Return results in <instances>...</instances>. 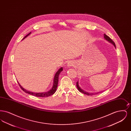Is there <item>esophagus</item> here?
<instances>
[{
	"label": "esophagus",
	"mask_w": 131,
	"mask_h": 131,
	"mask_svg": "<svg viewBox=\"0 0 131 131\" xmlns=\"http://www.w3.org/2000/svg\"><path fill=\"white\" fill-rule=\"evenodd\" d=\"M73 63L72 62V61H69L67 63V67H71V66H73Z\"/></svg>",
	"instance_id": "34e87169"
}]
</instances>
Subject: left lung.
Listing matches in <instances>:
<instances>
[{"label": "left lung", "mask_w": 131, "mask_h": 131, "mask_svg": "<svg viewBox=\"0 0 131 131\" xmlns=\"http://www.w3.org/2000/svg\"><path fill=\"white\" fill-rule=\"evenodd\" d=\"M104 38L106 39V40L108 42H109L110 43H111V44H112L115 47V48H116V46H115V44L114 43V42L112 41V40L108 36H107L105 34H104ZM77 87L78 88V89L79 90V91L81 92L82 93L84 94H86L87 95H95V94H97L101 92H95V93H89V92H87L86 91L83 90V89H82L81 87L79 86V81H78V82H77Z\"/></svg>", "instance_id": "1"}]
</instances>
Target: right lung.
I'll return each instance as SVG.
<instances>
[{
  "label": "right lung",
  "mask_w": 131,
  "mask_h": 131,
  "mask_svg": "<svg viewBox=\"0 0 131 131\" xmlns=\"http://www.w3.org/2000/svg\"><path fill=\"white\" fill-rule=\"evenodd\" d=\"M31 32H30L29 34H28L26 36H25V37L23 38V39L22 40H23L24 39H25V38L27 37L28 36H29ZM63 70V67H61L58 70V71L56 72V74L54 75V79H53V85L51 87V88L50 89V90H49L47 92H41V93H35V92H31L30 91H28L27 90H26L24 88L22 87L20 84L19 83V84L20 86V88H21V89L25 91V93H26L32 95L33 96H35L36 97H49L51 95H52L56 91V89L58 85V77H59V75L60 74V73H61V72Z\"/></svg>",
  "instance_id": "obj_1"
}]
</instances>
